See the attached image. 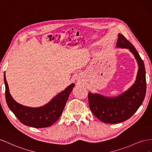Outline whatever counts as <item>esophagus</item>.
<instances>
[{"label":"esophagus","instance_id":"esophagus-1","mask_svg":"<svg viewBox=\"0 0 152 152\" xmlns=\"http://www.w3.org/2000/svg\"><path fill=\"white\" fill-rule=\"evenodd\" d=\"M77 81H78V82H80V83H81V82L82 81V80L80 78V77H77Z\"/></svg>","mask_w":152,"mask_h":152}]
</instances>
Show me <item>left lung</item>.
<instances>
[{"instance_id":"obj_1","label":"left lung","mask_w":152,"mask_h":152,"mask_svg":"<svg viewBox=\"0 0 152 152\" xmlns=\"http://www.w3.org/2000/svg\"><path fill=\"white\" fill-rule=\"evenodd\" d=\"M116 46L129 49L135 57L139 69L135 83L119 96L107 97L97 94H88L91 111L106 124L122 122L131 118L142 104L146 95L145 65L135 47L121 34H118Z\"/></svg>"}]
</instances>
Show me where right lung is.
I'll return each mask as SVG.
<instances>
[{
	"instance_id": "1",
	"label": "right lung",
	"mask_w": 152,
	"mask_h": 152,
	"mask_svg": "<svg viewBox=\"0 0 152 152\" xmlns=\"http://www.w3.org/2000/svg\"><path fill=\"white\" fill-rule=\"evenodd\" d=\"M4 80L6 86L5 95L7 104L21 123L35 128L48 127L57 122L61 116L75 85L71 84L58 94L44 106L33 108L26 107L17 103L12 98L4 72Z\"/></svg>"
}]
</instances>
